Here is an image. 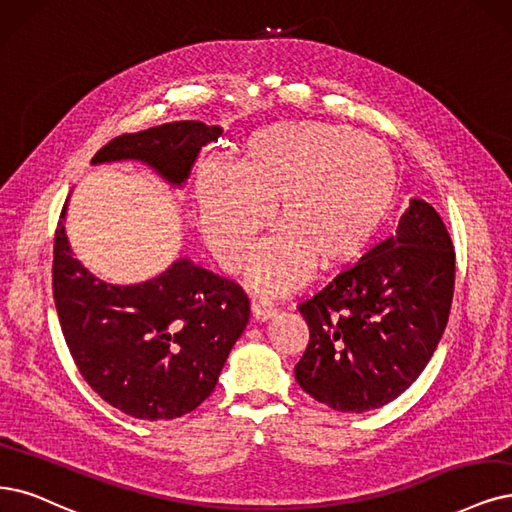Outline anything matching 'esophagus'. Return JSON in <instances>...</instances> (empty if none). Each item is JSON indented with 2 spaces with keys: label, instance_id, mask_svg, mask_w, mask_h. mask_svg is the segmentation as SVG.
Listing matches in <instances>:
<instances>
[{
  "label": "esophagus",
  "instance_id": "1",
  "mask_svg": "<svg viewBox=\"0 0 512 512\" xmlns=\"http://www.w3.org/2000/svg\"><path fill=\"white\" fill-rule=\"evenodd\" d=\"M274 314H276V310L272 308V304H268V301L259 299L251 304V318L255 320V323H266V320H270Z\"/></svg>",
  "mask_w": 512,
  "mask_h": 512
}]
</instances>
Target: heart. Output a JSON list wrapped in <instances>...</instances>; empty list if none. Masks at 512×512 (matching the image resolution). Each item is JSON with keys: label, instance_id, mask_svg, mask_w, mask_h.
Returning a JSON list of instances; mask_svg holds the SVG:
<instances>
[{"label": "heart", "instance_id": "1", "mask_svg": "<svg viewBox=\"0 0 512 512\" xmlns=\"http://www.w3.org/2000/svg\"><path fill=\"white\" fill-rule=\"evenodd\" d=\"M399 194L390 149L350 126L278 122L253 130L234 170L200 168L196 202L217 259L240 272L276 204L280 232L259 251L251 285L285 295L312 268L342 270L361 257L388 221Z\"/></svg>", "mask_w": 512, "mask_h": 512}]
</instances>
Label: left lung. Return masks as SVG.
I'll return each mask as SVG.
<instances>
[{
    "label": "left lung",
    "instance_id": "left-lung-1",
    "mask_svg": "<svg viewBox=\"0 0 512 512\" xmlns=\"http://www.w3.org/2000/svg\"><path fill=\"white\" fill-rule=\"evenodd\" d=\"M456 255L441 215L411 198L396 234L299 306L310 329L295 380L335 411L365 413L403 394L447 327Z\"/></svg>",
    "mask_w": 512,
    "mask_h": 512
}]
</instances>
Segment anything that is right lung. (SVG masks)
<instances>
[{"instance_id":"right-lung-1","label":"right lung","mask_w":512,"mask_h":512,"mask_svg":"<svg viewBox=\"0 0 512 512\" xmlns=\"http://www.w3.org/2000/svg\"><path fill=\"white\" fill-rule=\"evenodd\" d=\"M221 126L168 122L122 135L90 164L135 160L170 187H183L202 147ZM67 204L54 234L52 291L65 342L103 401L137 420H175L217 386L232 346L249 323V299L234 282L189 257L137 285H111L73 257Z\"/></svg>"}]
</instances>
